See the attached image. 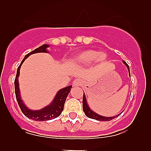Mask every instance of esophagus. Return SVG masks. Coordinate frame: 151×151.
Wrapping results in <instances>:
<instances>
[{"label":"esophagus","mask_w":151,"mask_h":151,"mask_svg":"<svg viewBox=\"0 0 151 151\" xmlns=\"http://www.w3.org/2000/svg\"><path fill=\"white\" fill-rule=\"evenodd\" d=\"M82 84V81L79 78H76V79L74 80V82H73V85L74 87H78Z\"/></svg>","instance_id":"esophagus-1"}]
</instances>
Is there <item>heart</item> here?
<instances>
[{
	"mask_svg": "<svg viewBox=\"0 0 151 151\" xmlns=\"http://www.w3.org/2000/svg\"><path fill=\"white\" fill-rule=\"evenodd\" d=\"M106 58V54L104 52L97 53L94 50H85L75 56L72 62L76 66H86L91 64L94 61L100 63L104 62Z\"/></svg>",
	"mask_w": 151,
	"mask_h": 151,
	"instance_id": "heart-1",
	"label": "heart"
}]
</instances>
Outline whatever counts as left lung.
<instances>
[{
    "instance_id": "obj_1",
    "label": "left lung",
    "mask_w": 151,
    "mask_h": 151,
    "mask_svg": "<svg viewBox=\"0 0 151 151\" xmlns=\"http://www.w3.org/2000/svg\"><path fill=\"white\" fill-rule=\"evenodd\" d=\"M122 63H123L125 66H126L128 70H129V74H130V69H129V65H128V64L126 63L125 61H122ZM129 76H130V75H129ZM82 107H83V111H84V113H85V114L86 116L88 117V118H90V119H96V120L104 121V122H106V121H110V120H112L113 119L119 116L121 114V113H119V114H118V115L114 116H111V117L103 116H101V115H99V114H97V113H96L95 112L93 111V110H92L89 107L88 104V103H87V100H86V97H85V93H84V94H83V100H82Z\"/></svg>"
}]
</instances>
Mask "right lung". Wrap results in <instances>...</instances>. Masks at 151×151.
<instances>
[{
    "mask_svg": "<svg viewBox=\"0 0 151 151\" xmlns=\"http://www.w3.org/2000/svg\"><path fill=\"white\" fill-rule=\"evenodd\" d=\"M49 45H43L42 46L39 47L38 48L35 49L33 51L30 52L29 54H26L23 60L21 62L20 65L19 66L17 69V76H16L15 81H14V85H15V94L16 98L18 102V104L22 110V113L28 118L32 119L35 121H47L53 119H55L59 116L61 114L62 111L63 110L64 104L66 100L68 94L70 92L72 88V85H69L67 87H65L63 88L58 91L57 94L54 97V100L52 101L50 104L46 106L45 107L42 108L41 110H30L25 105V104L22 101L20 95V91H19V72H20V68L23 62L27 59L28 57L33 54L36 53H48L47 51V47H49Z\"/></svg>",
    "mask_w": 151,
    "mask_h": 151,
    "instance_id": "add662e5",
    "label": "right lung"
}]
</instances>
